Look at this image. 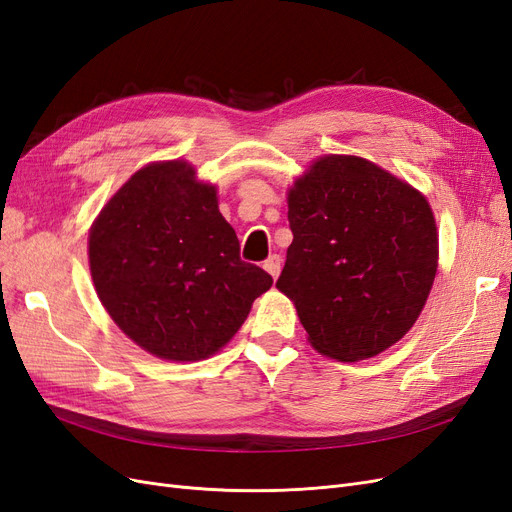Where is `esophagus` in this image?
I'll return each mask as SVG.
<instances>
[{
  "instance_id": "1",
  "label": "esophagus",
  "mask_w": 512,
  "mask_h": 512,
  "mask_svg": "<svg viewBox=\"0 0 512 512\" xmlns=\"http://www.w3.org/2000/svg\"><path fill=\"white\" fill-rule=\"evenodd\" d=\"M262 267H265V271L273 277V280H277V275H280V271H282V258L273 254L265 260V265H262Z\"/></svg>"
}]
</instances>
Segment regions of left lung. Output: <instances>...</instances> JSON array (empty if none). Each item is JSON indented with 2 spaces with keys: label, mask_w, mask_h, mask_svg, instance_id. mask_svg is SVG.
<instances>
[{
  "label": "left lung",
  "mask_w": 512,
  "mask_h": 512,
  "mask_svg": "<svg viewBox=\"0 0 512 512\" xmlns=\"http://www.w3.org/2000/svg\"><path fill=\"white\" fill-rule=\"evenodd\" d=\"M288 222L275 286L320 354L363 361L412 329L438 271V228L421 192L365 158L324 156L290 188Z\"/></svg>",
  "instance_id": "left-lung-1"
}]
</instances>
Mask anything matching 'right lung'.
I'll use <instances>...</instances> for the list:
<instances>
[{"instance_id":"right-lung-1","label":"right lung","mask_w":512,"mask_h":512,"mask_svg":"<svg viewBox=\"0 0 512 512\" xmlns=\"http://www.w3.org/2000/svg\"><path fill=\"white\" fill-rule=\"evenodd\" d=\"M89 269L117 327L166 361L218 352L273 284L241 260L218 190L183 160L143 166L108 200L89 230Z\"/></svg>"}]
</instances>
